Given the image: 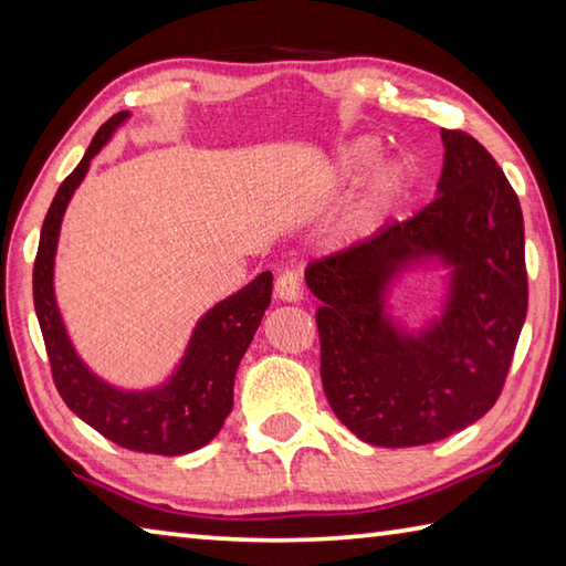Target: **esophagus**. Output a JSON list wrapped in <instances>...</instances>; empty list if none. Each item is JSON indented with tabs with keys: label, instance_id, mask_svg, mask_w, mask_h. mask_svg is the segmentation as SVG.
Instances as JSON below:
<instances>
[{
	"label": "esophagus",
	"instance_id": "1",
	"mask_svg": "<svg viewBox=\"0 0 566 566\" xmlns=\"http://www.w3.org/2000/svg\"><path fill=\"white\" fill-rule=\"evenodd\" d=\"M274 294L276 300L282 302H300L302 300V286H300V274L294 270H286L274 282Z\"/></svg>",
	"mask_w": 566,
	"mask_h": 566
}]
</instances>
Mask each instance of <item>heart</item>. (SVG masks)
<instances>
[{"label": "heart", "instance_id": "b5f03b06", "mask_svg": "<svg viewBox=\"0 0 566 566\" xmlns=\"http://www.w3.org/2000/svg\"><path fill=\"white\" fill-rule=\"evenodd\" d=\"M377 151H379V145L375 139L352 142V145L342 149V155L337 159V171L342 177H357L359 171H364L371 161H375ZM405 185H407V169L401 161L391 159V161H385V165H379L369 179L367 191H364L361 217L371 219V217H379L381 212H387V209L397 202L401 191H405Z\"/></svg>", "mask_w": 566, "mask_h": 566}]
</instances>
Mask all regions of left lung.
<instances>
[{"label":"left lung","instance_id":"left-lung-1","mask_svg":"<svg viewBox=\"0 0 566 566\" xmlns=\"http://www.w3.org/2000/svg\"><path fill=\"white\" fill-rule=\"evenodd\" d=\"M432 205L306 266L322 306V385L352 434L419 447L462 432L494 407L526 319L524 219L514 189L474 137L442 129ZM450 270L443 314L419 333L396 324L386 292L399 273Z\"/></svg>","mask_w":566,"mask_h":566}]
</instances>
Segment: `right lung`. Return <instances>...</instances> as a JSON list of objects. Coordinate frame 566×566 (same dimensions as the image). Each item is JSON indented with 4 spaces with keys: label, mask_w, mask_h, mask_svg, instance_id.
Instances as JSON below:
<instances>
[{
    "label": "right lung",
    "mask_w": 566,
    "mask_h": 566,
    "mask_svg": "<svg viewBox=\"0 0 566 566\" xmlns=\"http://www.w3.org/2000/svg\"><path fill=\"white\" fill-rule=\"evenodd\" d=\"M124 119H129V112H117L102 124L80 165L56 189L34 260V310L64 405L114 444L132 452L177 457L212 442L232 411L237 367L272 302V272L254 276L244 290L214 304L197 322L185 357L159 387L119 389L94 375L76 354L56 306L54 256L74 189Z\"/></svg>",
    "instance_id": "1"
}]
</instances>
